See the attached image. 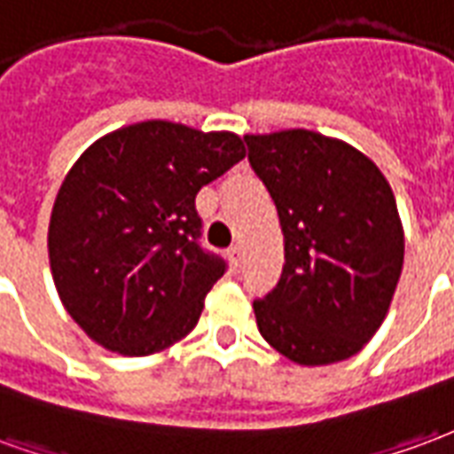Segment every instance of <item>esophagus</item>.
<instances>
[{"mask_svg": "<svg viewBox=\"0 0 454 454\" xmlns=\"http://www.w3.org/2000/svg\"><path fill=\"white\" fill-rule=\"evenodd\" d=\"M227 256H230L231 266L239 268L241 261H244V251H241L239 244H234V247H230V251H227Z\"/></svg>", "mask_w": 454, "mask_h": 454, "instance_id": "esophagus-1", "label": "esophagus"}]
</instances>
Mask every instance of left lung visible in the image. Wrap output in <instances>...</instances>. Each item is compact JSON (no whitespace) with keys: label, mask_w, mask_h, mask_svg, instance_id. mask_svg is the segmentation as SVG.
<instances>
[{"label":"left lung","mask_w":454,"mask_h":454,"mask_svg":"<svg viewBox=\"0 0 454 454\" xmlns=\"http://www.w3.org/2000/svg\"><path fill=\"white\" fill-rule=\"evenodd\" d=\"M244 140L286 239L278 286L254 300L261 336L297 365L356 356L385 322L402 276L392 188L363 152L319 132Z\"/></svg>","instance_id":"left-lung-1"}]
</instances>
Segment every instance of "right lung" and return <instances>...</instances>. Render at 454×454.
I'll return each mask as SVG.
<instances>
[{
	"label": "right lung",
	"instance_id": "right-lung-1",
	"mask_svg": "<svg viewBox=\"0 0 454 454\" xmlns=\"http://www.w3.org/2000/svg\"><path fill=\"white\" fill-rule=\"evenodd\" d=\"M247 157L234 132L145 121L96 140L51 215L52 280L98 346L152 356L193 332L224 259L200 247L195 195Z\"/></svg>",
	"mask_w": 454,
	"mask_h": 454
}]
</instances>
